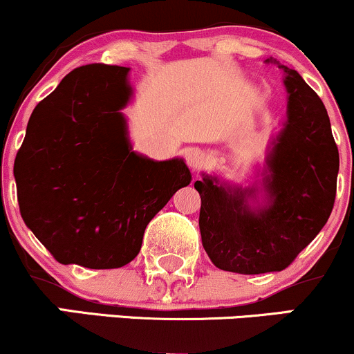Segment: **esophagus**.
Listing matches in <instances>:
<instances>
[{"label": "esophagus", "instance_id": "obj_1", "mask_svg": "<svg viewBox=\"0 0 354 354\" xmlns=\"http://www.w3.org/2000/svg\"><path fill=\"white\" fill-rule=\"evenodd\" d=\"M186 158V163L193 171H196V169H200L203 165H205V153L201 151L200 148H189L188 151L185 154Z\"/></svg>", "mask_w": 354, "mask_h": 354}]
</instances>
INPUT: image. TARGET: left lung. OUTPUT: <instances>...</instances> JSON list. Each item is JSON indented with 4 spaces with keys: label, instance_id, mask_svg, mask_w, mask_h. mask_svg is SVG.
<instances>
[{
    "label": "left lung",
    "instance_id": "1",
    "mask_svg": "<svg viewBox=\"0 0 354 354\" xmlns=\"http://www.w3.org/2000/svg\"><path fill=\"white\" fill-rule=\"evenodd\" d=\"M288 91V120L268 153L265 205L251 206L258 189L194 183L201 196L203 248L213 265L239 274L281 271L315 239L330 218L339 169L338 146L323 101L298 71L279 64Z\"/></svg>",
    "mask_w": 354,
    "mask_h": 354
}]
</instances>
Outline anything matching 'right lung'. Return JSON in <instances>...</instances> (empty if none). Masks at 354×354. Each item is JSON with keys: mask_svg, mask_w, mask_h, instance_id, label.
Here are the masks:
<instances>
[{"mask_svg": "<svg viewBox=\"0 0 354 354\" xmlns=\"http://www.w3.org/2000/svg\"><path fill=\"white\" fill-rule=\"evenodd\" d=\"M129 68L86 64L36 104L16 154L23 221L61 265L111 270L140 253L148 223L191 183L181 158L136 154L121 113Z\"/></svg>", "mask_w": 354, "mask_h": 354, "instance_id": "add662e5", "label": "right lung"}]
</instances>
